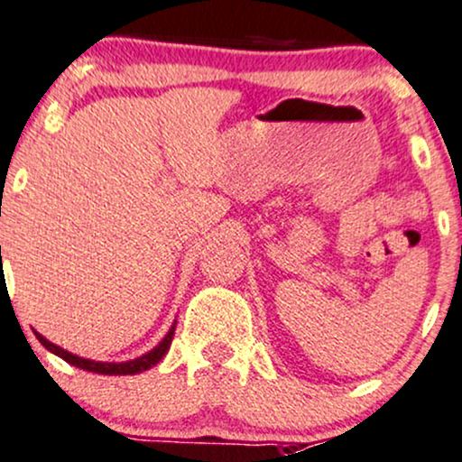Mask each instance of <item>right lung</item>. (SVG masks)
<instances>
[{
	"label": "right lung",
	"instance_id": "obj_1",
	"mask_svg": "<svg viewBox=\"0 0 462 462\" xmlns=\"http://www.w3.org/2000/svg\"><path fill=\"white\" fill-rule=\"evenodd\" d=\"M34 336H37L39 342H42L50 353L59 355L60 359H65V362L72 364V366H76V368H83V371L98 373V374H138V373L149 371V368H153L155 364L160 362L166 353H169L171 342H173V336H175V322H173V327L169 328V333L162 337V342L157 344V346L151 348L149 353L140 355V357L129 359V362H96V359H85V357H79V355L65 351V348L57 346V344H52L50 339H45L42 333L34 331Z\"/></svg>",
	"mask_w": 462,
	"mask_h": 462
}]
</instances>
